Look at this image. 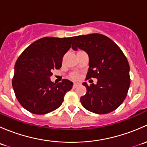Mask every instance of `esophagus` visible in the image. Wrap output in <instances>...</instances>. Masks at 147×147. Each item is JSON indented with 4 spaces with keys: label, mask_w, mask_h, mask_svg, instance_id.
I'll use <instances>...</instances> for the list:
<instances>
[{
    "label": "esophagus",
    "mask_w": 147,
    "mask_h": 147,
    "mask_svg": "<svg viewBox=\"0 0 147 147\" xmlns=\"http://www.w3.org/2000/svg\"><path fill=\"white\" fill-rule=\"evenodd\" d=\"M79 85H80V83L75 82V83H74V84H73V87L75 88V87H78V86H79Z\"/></svg>",
    "instance_id": "34e87169"
}]
</instances>
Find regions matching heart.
I'll return each instance as SVG.
<instances>
[{"mask_svg":"<svg viewBox=\"0 0 147 147\" xmlns=\"http://www.w3.org/2000/svg\"><path fill=\"white\" fill-rule=\"evenodd\" d=\"M71 78H72V79H78V78H79V75H78V73H72V75H71Z\"/></svg>","mask_w":147,"mask_h":147,"instance_id":"1","label":"heart"}]
</instances>
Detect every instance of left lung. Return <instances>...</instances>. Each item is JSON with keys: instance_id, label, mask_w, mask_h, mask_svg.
Instances as JSON below:
<instances>
[{"instance_id": "obj_1", "label": "left lung", "mask_w": 147, "mask_h": 147, "mask_svg": "<svg viewBox=\"0 0 147 147\" xmlns=\"http://www.w3.org/2000/svg\"><path fill=\"white\" fill-rule=\"evenodd\" d=\"M72 48L84 50L89 56L86 79L97 78V84H82L87 92L81 97L82 106L96 114H107L124 102L130 85L129 65L113 40L99 33L75 36Z\"/></svg>"}]
</instances>
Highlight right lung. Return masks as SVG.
Listing matches in <instances>:
<instances>
[{"label":"right lung","instance_id":"add662e5","mask_svg":"<svg viewBox=\"0 0 147 147\" xmlns=\"http://www.w3.org/2000/svg\"><path fill=\"white\" fill-rule=\"evenodd\" d=\"M74 37H45L30 44L18 58L12 80L16 97L23 108L35 115L55 110L63 103L73 83L50 80L53 69L61 67L64 55L70 48Z\"/></svg>","mask_w":147,"mask_h":147}]
</instances>
